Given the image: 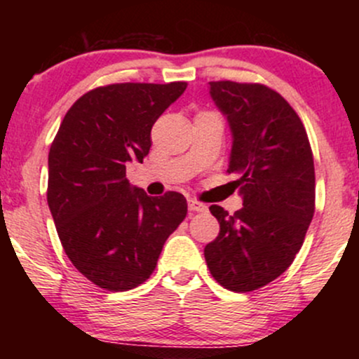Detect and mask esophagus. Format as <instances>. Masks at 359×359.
<instances>
[{"label": "esophagus", "instance_id": "obj_1", "mask_svg": "<svg viewBox=\"0 0 359 359\" xmlns=\"http://www.w3.org/2000/svg\"><path fill=\"white\" fill-rule=\"evenodd\" d=\"M189 209L194 212H205L208 211V205L199 203V201H196V199H189Z\"/></svg>", "mask_w": 359, "mask_h": 359}]
</instances>
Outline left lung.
Listing matches in <instances>:
<instances>
[{
    "instance_id": "left-lung-1",
    "label": "left lung",
    "mask_w": 359,
    "mask_h": 359,
    "mask_svg": "<svg viewBox=\"0 0 359 359\" xmlns=\"http://www.w3.org/2000/svg\"><path fill=\"white\" fill-rule=\"evenodd\" d=\"M209 93L231 128L228 174L238 177L243 208H209L219 234L204 257L217 283L251 292L280 277L302 246L316 209L314 156L299 114L277 90L216 81Z\"/></svg>"
}]
</instances>
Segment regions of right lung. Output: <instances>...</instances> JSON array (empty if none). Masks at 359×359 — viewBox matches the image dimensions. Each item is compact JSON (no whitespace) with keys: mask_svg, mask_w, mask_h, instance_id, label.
<instances>
[{"mask_svg":"<svg viewBox=\"0 0 359 359\" xmlns=\"http://www.w3.org/2000/svg\"><path fill=\"white\" fill-rule=\"evenodd\" d=\"M185 88L123 82L89 90L52 142L47 203L60 243L72 265L109 292L145 282L187 214L182 194L150 197L126 179L128 162H143L151 126Z\"/></svg>","mask_w":359,"mask_h":359,"instance_id":"1","label":"right lung"}]
</instances>
